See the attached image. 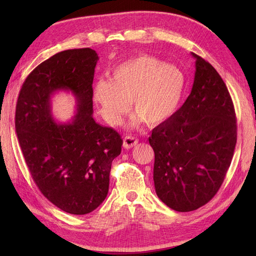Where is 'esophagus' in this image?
Wrapping results in <instances>:
<instances>
[{
    "instance_id": "34e87169",
    "label": "esophagus",
    "mask_w": 256,
    "mask_h": 256,
    "mask_svg": "<svg viewBox=\"0 0 256 256\" xmlns=\"http://www.w3.org/2000/svg\"><path fill=\"white\" fill-rule=\"evenodd\" d=\"M138 138H134V136H125V138H124V143H122V146L125 147V148H131V147H134L138 144Z\"/></svg>"
}]
</instances>
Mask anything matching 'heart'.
I'll use <instances>...</instances> for the list:
<instances>
[{"mask_svg": "<svg viewBox=\"0 0 256 256\" xmlns=\"http://www.w3.org/2000/svg\"><path fill=\"white\" fill-rule=\"evenodd\" d=\"M186 84L180 68L152 56H140L115 67L110 80L99 81L94 88V99L111 125L122 124L132 100L136 114L134 125L144 122L154 127L175 114Z\"/></svg>", "mask_w": 256, "mask_h": 256, "instance_id": "heart-1", "label": "heart"}]
</instances>
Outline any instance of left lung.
I'll list each match as a JSON object with an SVG mask.
<instances>
[{
    "label": "left lung",
    "instance_id": "left-lung-1",
    "mask_svg": "<svg viewBox=\"0 0 256 256\" xmlns=\"http://www.w3.org/2000/svg\"><path fill=\"white\" fill-rule=\"evenodd\" d=\"M196 58L190 95L171 118L154 128V182L158 198L176 212H192L218 192L237 141L234 104L220 74Z\"/></svg>",
    "mask_w": 256,
    "mask_h": 256
}]
</instances>
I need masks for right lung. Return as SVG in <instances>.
Segmentation results:
<instances>
[{
    "label": "right lung",
    "mask_w": 256,
    "mask_h": 256,
    "mask_svg": "<svg viewBox=\"0 0 256 256\" xmlns=\"http://www.w3.org/2000/svg\"><path fill=\"white\" fill-rule=\"evenodd\" d=\"M98 60L90 48L54 54L28 76L16 106V132L33 180L52 204L72 214H90L104 202L112 161L122 152L118 132L92 118ZM58 90L76 97L72 122L52 118L50 97Z\"/></svg>",
    "instance_id": "right-lung-1"
}]
</instances>
